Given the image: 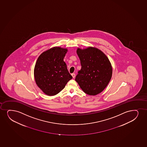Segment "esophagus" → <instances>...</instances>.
<instances>
[{
  "instance_id": "esophagus-1",
  "label": "esophagus",
  "mask_w": 147,
  "mask_h": 147,
  "mask_svg": "<svg viewBox=\"0 0 147 147\" xmlns=\"http://www.w3.org/2000/svg\"><path fill=\"white\" fill-rule=\"evenodd\" d=\"M71 75L73 77V78H74L75 77V73H72V74H71Z\"/></svg>"
}]
</instances>
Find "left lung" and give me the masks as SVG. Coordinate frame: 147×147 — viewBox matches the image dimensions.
I'll return each mask as SVG.
<instances>
[{
	"label": "left lung",
	"instance_id": "8db88e82",
	"mask_svg": "<svg viewBox=\"0 0 147 147\" xmlns=\"http://www.w3.org/2000/svg\"><path fill=\"white\" fill-rule=\"evenodd\" d=\"M77 53L81 69L75 81L86 94L91 96L100 94L107 86L112 76L113 69L109 58L94 47L78 49Z\"/></svg>",
	"mask_w": 147,
	"mask_h": 147
}]
</instances>
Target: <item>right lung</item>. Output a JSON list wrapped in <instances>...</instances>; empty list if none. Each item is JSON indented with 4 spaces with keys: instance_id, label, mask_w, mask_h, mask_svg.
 Instances as JSON below:
<instances>
[{
    "instance_id": "add662e5",
    "label": "right lung",
    "mask_w": 147,
    "mask_h": 147,
    "mask_svg": "<svg viewBox=\"0 0 147 147\" xmlns=\"http://www.w3.org/2000/svg\"><path fill=\"white\" fill-rule=\"evenodd\" d=\"M66 49L54 47L42 53L34 66L36 85L48 96H55L62 91L72 79L63 59Z\"/></svg>"
}]
</instances>
